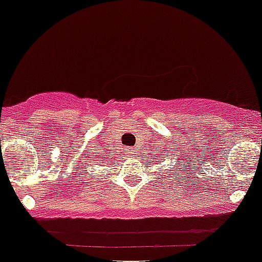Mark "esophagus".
I'll return each mask as SVG.
<instances>
[{"label": "esophagus", "mask_w": 262, "mask_h": 262, "mask_svg": "<svg viewBox=\"0 0 262 262\" xmlns=\"http://www.w3.org/2000/svg\"><path fill=\"white\" fill-rule=\"evenodd\" d=\"M124 154H126L127 157L134 156V154H135V150H134V148H126L124 149Z\"/></svg>", "instance_id": "esophagus-1"}]
</instances>
